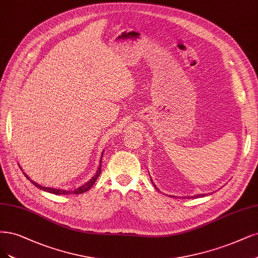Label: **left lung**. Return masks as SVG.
Masks as SVG:
<instances>
[{
    "label": "left lung",
    "instance_id": "1",
    "mask_svg": "<svg viewBox=\"0 0 258 258\" xmlns=\"http://www.w3.org/2000/svg\"><path fill=\"white\" fill-rule=\"evenodd\" d=\"M150 180H152V179H150ZM152 182H153V180H152ZM154 183V182H153ZM154 185H155V183H154ZM155 188L156 189H158L157 188V186L155 185ZM201 197H205V194H200V195H194V197H192V198H201ZM188 198H190V197H188Z\"/></svg>",
    "mask_w": 258,
    "mask_h": 258
}]
</instances>
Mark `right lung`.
<instances>
[{
    "label": "right lung",
    "mask_w": 258,
    "mask_h": 258,
    "mask_svg": "<svg viewBox=\"0 0 258 258\" xmlns=\"http://www.w3.org/2000/svg\"><path fill=\"white\" fill-rule=\"evenodd\" d=\"M104 152V150H103ZM103 152H102V154H101V158H100V162H99V166H98V170L96 171V173H95V175L92 177V178L88 180L87 182H85L84 184H82V185H80L79 188H77V189H75V190H61V189H55V188H49V186H42V185H40V184H38L37 182H35V181H33L30 177L26 175L25 173H23L25 176H26V178L28 179H30L31 181H32V183L33 184H35L37 186L38 189H40V190H42V191H46V192H49V193H53V194H59V195H65V194H81V193H83V192H86V191H88L90 190L92 186H93V184L95 183V181L97 180V178H98L99 177V175H100V173H101V161H102V156H103ZM20 166V165H19ZM20 168L22 170V167L20 166Z\"/></svg>",
    "instance_id": "right-lung-1"
}]
</instances>
